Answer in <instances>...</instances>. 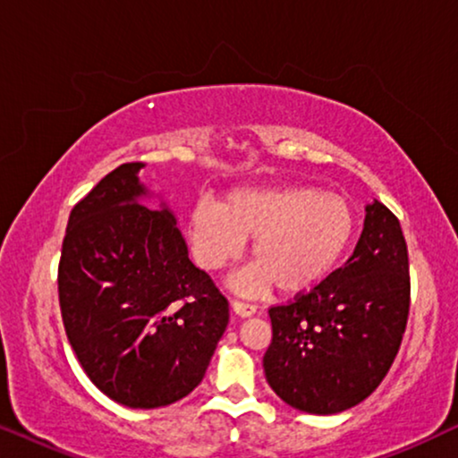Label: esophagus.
I'll return each mask as SVG.
<instances>
[{"label":"esophagus","mask_w":458,"mask_h":458,"mask_svg":"<svg viewBox=\"0 0 458 458\" xmlns=\"http://www.w3.org/2000/svg\"><path fill=\"white\" fill-rule=\"evenodd\" d=\"M231 309H233L235 315H240V317H252L256 312V306L242 302V300H233V302H231Z\"/></svg>","instance_id":"1"}]
</instances>
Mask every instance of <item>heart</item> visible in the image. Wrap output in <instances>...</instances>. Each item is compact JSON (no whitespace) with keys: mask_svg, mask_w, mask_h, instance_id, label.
I'll use <instances>...</instances> for the list:
<instances>
[{"mask_svg":"<svg viewBox=\"0 0 458 458\" xmlns=\"http://www.w3.org/2000/svg\"><path fill=\"white\" fill-rule=\"evenodd\" d=\"M354 227L348 198L310 185L237 187L187 215L193 259L204 271L235 262L254 237V260L231 279L242 293H262L273 284L292 293L318 284L348 250Z\"/></svg>","mask_w":458,"mask_h":458,"instance_id":"b5f03b06","label":"heart"}]
</instances>
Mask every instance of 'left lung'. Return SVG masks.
<instances>
[{
    "label": "left lung",
    "mask_w": 458,
    "mask_h": 458,
    "mask_svg": "<svg viewBox=\"0 0 458 458\" xmlns=\"http://www.w3.org/2000/svg\"><path fill=\"white\" fill-rule=\"evenodd\" d=\"M346 265L309 293L271 306L262 367L293 409L335 415L371 396L390 371L411 306L409 250L398 218L375 199Z\"/></svg>",
    "instance_id": "left-lung-1"
}]
</instances>
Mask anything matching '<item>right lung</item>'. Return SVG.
<instances>
[{"label": "right lung", "instance_id": "add662e5", "mask_svg": "<svg viewBox=\"0 0 458 458\" xmlns=\"http://www.w3.org/2000/svg\"><path fill=\"white\" fill-rule=\"evenodd\" d=\"M141 168H114L72 208L58 293L87 377L118 404L158 409L204 379L229 302L190 260L173 212L140 204Z\"/></svg>", "mask_w": 458, "mask_h": 458}]
</instances>
